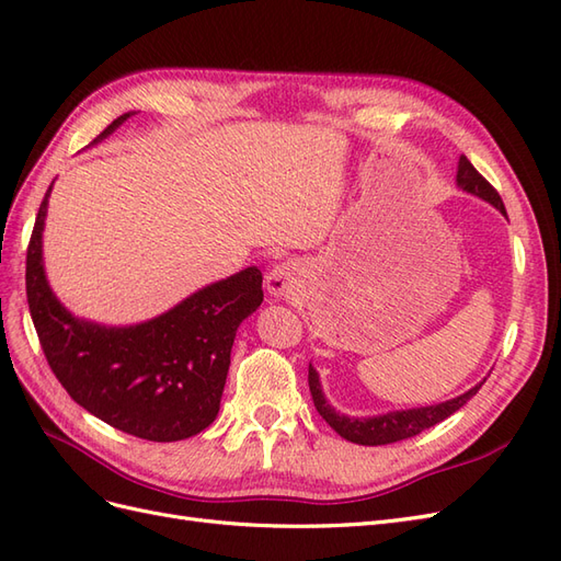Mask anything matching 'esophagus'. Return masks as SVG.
I'll use <instances>...</instances> for the list:
<instances>
[{
  "instance_id": "esophagus-1",
  "label": "esophagus",
  "mask_w": 561,
  "mask_h": 561,
  "mask_svg": "<svg viewBox=\"0 0 561 561\" xmlns=\"http://www.w3.org/2000/svg\"><path fill=\"white\" fill-rule=\"evenodd\" d=\"M299 287V268L293 262H280L266 274V290L274 297H290Z\"/></svg>"
}]
</instances>
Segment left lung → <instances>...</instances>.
<instances>
[{
    "mask_svg": "<svg viewBox=\"0 0 561 561\" xmlns=\"http://www.w3.org/2000/svg\"><path fill=\"white\" fill-rule=\"evenodd\" d=\"M456 186H458V190H463L472 196H478V198L491 203V206L505 215V206H503L499 192L478 171H474V165L466 157L458 159ZM480 386L482 383L472 386L470 390H466V393L439 402V404L414 407V410L386 412V414H379V416H346V414H339L334 407L328 402L325 393H322V388H320L318 371L313 369V365H309V388H311V396H313V404H316L318 414L325 419L339 435L348 439V443L365 445V447L400 443V439L419 435L421 431H426V428L435 426V423L451 416L456 410H461V407L474 393H478Z\"/></svg>",
    "mask_w": 561,
    "mask_h": 561,
    "instance_id": "left-lung-1",
    "label": "left lung"
}]
</instances>
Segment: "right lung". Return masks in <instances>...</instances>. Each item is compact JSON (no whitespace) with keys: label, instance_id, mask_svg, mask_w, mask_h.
<instances>
[{"label":"right lung","instance_id":"add662e5","mask_svg":"<svg viewBox=\"0 0 561 561\" xmlns=\"http://www.w3.org/2000/svg\"><path fill=\"white\" fill-rule=\"evenodd\" d=\"M133 114L114 118L93 145ZM50 186L27 245L25 287L56 379L83 410L151 443H175L208 428L219 412L236 330L264 299L262 271L248 266L210 283L138 325L107 328L75 318L50 290L44 271L42 231Z\"/></svg>","mask_w":561,"mask_h":561}]
</instances>
